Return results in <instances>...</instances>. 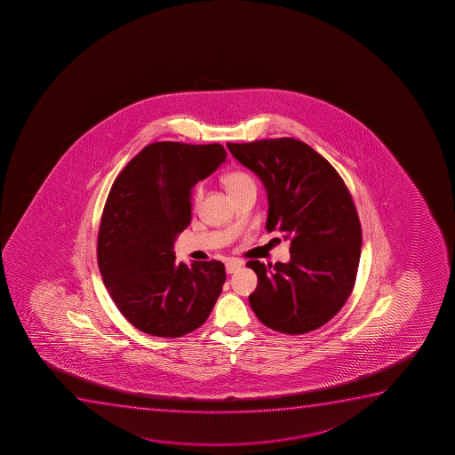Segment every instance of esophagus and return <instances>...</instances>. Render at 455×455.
<instances>
[{"instance_id":"esophagus-1","label":"esophagus","mask_w":455,"mask_h":455,"mask_svg":"<svg viewBox=\"0 0 455 455\" xmlns=\"http://www.w3.org/2000/svg\"><path fill=\"white\" fill-rule=\"evenodd\" d=\"M242 265H243L242 260H237V259H231V260H228L227 265H225V269H227V273L233 274L235 273L237 269H241Z\"/></svg>"}]
</instances>
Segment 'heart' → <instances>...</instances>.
I'll list each match as a JSON object with an SVG mask.
<instances>
[{"label": "heart", "mask_w": 455, "mask_h": 455, "mask_svg": "<svg viewBox=\"0 0 455 455\" xmlns=\"http://www.w3.org/2000/svg\"><path fill=\"white\" fill-rule=\"evenodd\" d=\"M225 184V188L227 190L233 195V196H237L239 193L243 192L246 188H256V182L252 180L251 175L250 173H246L243 171H233L230 173H227L225 175L224 180H222ZM204 188L201 184H198L196 188H193L192 193V204L193 205H198L201 203V199H203Z\"/></svg>", "instance_id": "1"}]
</instances>
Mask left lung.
Returning a JSON list of instances; mask_svg holds the SVG:
<instances>
[{"instance_id": "left-lung-1", "label": "left lung", "mask_w": 455, "mask_h": 455, "mask_svg": "<svg viewBox=\"0 0 455 455\" xmlns=\"http://www.w3.org/2000/svg\"><path fill=\"white\" fill-rule=\"evenodd\" d=\"M267 188V231L291 241V262L250 260L257 318L273 331L301 335L326 324L352 294L363 233L352 195L335 167L299 140L227 143Z\"/></svg>"}]
</instances>
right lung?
Segmentation results:
<instances>
[{
	"instance_id": "add662e5",
	"label": "right lung",
	"mask_w": 455,
	"mask_h": 455,
	"mask_svg": "<svg viewBox=\"0 0 455 455\" xmlns=\"http://www.w3.org/2000/svg\"><path fill=\"white\" fill-rule=\"evenodd\" d=\"M227 158L224 146L156 141L116 178L103 209L97 263L122 315L154 337L203 326L225 283L220 260L175 262L173 243L192 220V188Z\"/></svg>"
}]
</instances>
